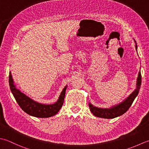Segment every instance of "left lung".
<instances>
[{"label":"left lung","mask_w":149,"mask_h":149,"mask_svg":"<svg viewBox=\"0 0 149 149\" xmlns=\"http://www.w3.org/2000/svg\"><path fill=\"white\" fill-rule=\"evenodd\" d=\"M136 48L137 49V45H136ZM141 72H139L138 80H137V86L136 89L130 95L128 98L125 99L123 102H121L119 105H117L114 107H113L110 109H100L96 107H94L93 105L89 104L90 111L91 113L95 115V116L103 118H116L121 115L123 114L127 111V110L130 108L132 104L134 102L136 97L138 95L139 91V89L141 87Z\"/></svg>","instance_id":"1"}]
</instances>
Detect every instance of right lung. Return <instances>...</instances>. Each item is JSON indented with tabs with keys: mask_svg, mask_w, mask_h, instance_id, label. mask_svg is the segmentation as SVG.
I'll list each match as a JSON object with an SVG mask.
<instances>
[{
	"mask_svg": "<svg viewBox=\"0 0 149 149\" xmlns=\"http://www.w3.org/2000/svg\"><path fill=\"white\" fill-rule=\"evenodd\" d=\"M9 84H10L11 91L18 104L25 113L31 116L37 118H49L55 115L62 107L67 86L63 89L58 100L55 104L45 105L33 101L24 93H21L19 90H18L13 84L11 72H10V75H9Z\"/></svg>",
	"mask_w": 149,
	"mask_h": 149,
	"instance_id": "add662e5",
	"label": "right lung"
}]
</instances>
